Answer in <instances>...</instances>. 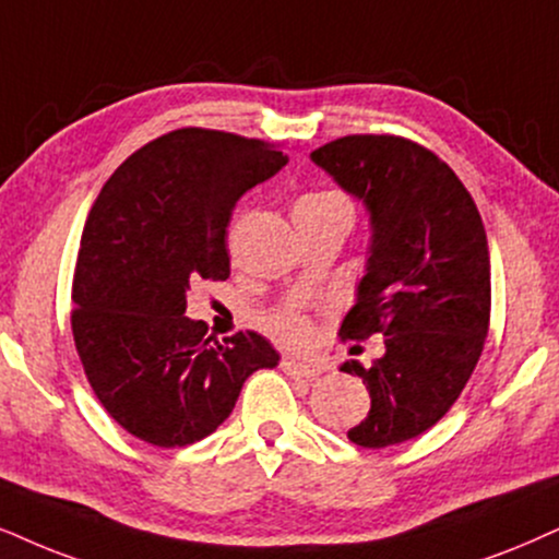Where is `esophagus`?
Here are the masks:
<instances>
[{"mask_svg": "<svg viewBox=\"0 0 559 559\" xmlns=\"http://www.w3.org/2000/svg\"><path fill=\"white\" fill-rule=\"evenodd\" d=\"M281 366H284V371L292 373V377H301V379H314V377H320V373H322L320 366L299 361V358H284V364H281Z\"/></svg>", "mask_w": 559, "mask_h": 559, "instance_id": "34e87169", "label": "esophagus"}]
</instances>
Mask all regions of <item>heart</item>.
Masks as SVG:
<instances>
[{
    "instance_id": "1",
    "label": "heart",
    "mask_w": 559,
    "mask_h": 559,
    "mask_svg": "<svg viewBox=\"0 0 559 559\" xmlns=\"http://www.w3.org/2000/svg\"><path fill=\"white\" fill-rule=\"evenodd\" d=\"M296 206H345V201L337 193H330V190H322V193H309L304 195ZM273 328L281 332V335L292 337V341H304L309 335V324L299 312L288 309V312L275 314Z\"/></svg>"
}]
</instances>
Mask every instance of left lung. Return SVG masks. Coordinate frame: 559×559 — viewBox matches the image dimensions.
<instances>
[{
    "mask_svg": "<svg viewBox=\"0 0 559 559\" xmlns=\"http://www.w3.org/2000/svg\"><path fill=\"white\" fill-rule=\"evenodd\" d=\"M309 157L364 203L371 227L341 335L381 332L384 356L341 366L371 397L348 438L364 449L409 441L449 413L483 353L490 324L483 218L454 169L407 139L343 136Z\"/></svg>",
    "mask_w": 559,
    "mask_h": 559,
    "instance_id": "left-lung-1",
    "label": "left lung"
}]
</instances>
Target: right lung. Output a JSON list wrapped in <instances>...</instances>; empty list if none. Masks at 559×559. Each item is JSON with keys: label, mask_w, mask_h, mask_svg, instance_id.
Returning a JSON list of instances; mask_svg holds the SVG:
<instances>
[{"label": "right lung", "mask_w": 559, "mask_h": 559, "mask_svg": "<svg viewBox=\"0 0 559 559\" xmlns=\"http://www.w3.org/2000/svg\"><path fill=\"white\" fill-rule=\"evenodd\" d=\"M286 162L263 141L178 129L131 154L90 211L72 288L76 353L110 418L152 447L214 433L247 377L281 361L252 330L214 341L186 307L198 281L229 278L231 211Z\"/></svg>", "instance_id": "add662e5"}]
</instances>
